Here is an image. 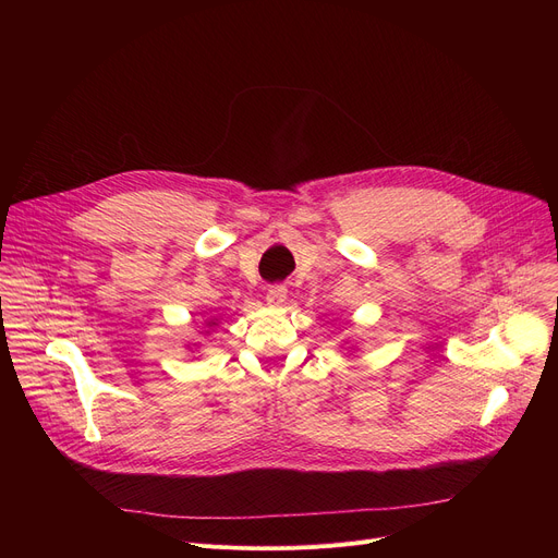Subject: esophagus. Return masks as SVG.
Instances as JSON below:
<instances>
[{
	"label": "esophagus",
	"instance_id": "34e87169",
	"mask_svg": "<svg viewBox=\"0 0 558 558\" xmlns=\"http://www.w3.org/2000/svg\"><path fill=\"white\" fill-rule=\"evenodd\" d=\"M284 299H287V287L284 284L269 287V291H267V305L269 307H280L284 303Z\"/></svg>",
	"mask_w": 558,
	"mask_h": 558
}]
</instances>
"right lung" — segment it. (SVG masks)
Returning <instances> with one entry per match:
<instances>
[{
	"instance_id": "add662e5",
	"label": "right lung",
	"mask_w": 558,
	"mask_h": 558,
	"mask_svg": "<svg viewBox=\"0 0 558 558\" xmlns=\"http://www.w3.org/2000/svg\"><path fill=\"white\" fill-rule=\"evenodd\" d=\"M210 326H215V320H210Z\"/></svg>"
}]
</instances>
